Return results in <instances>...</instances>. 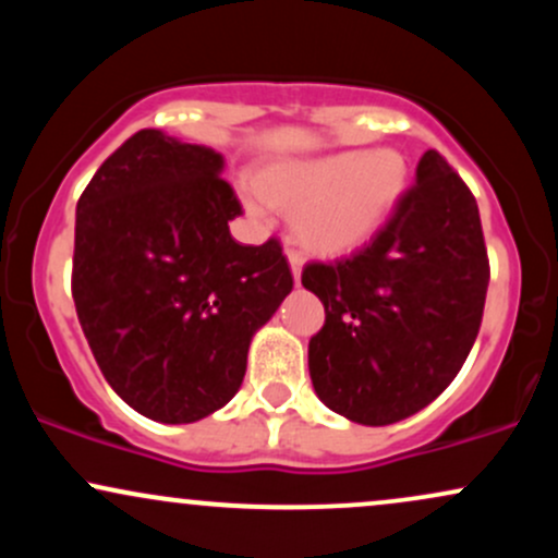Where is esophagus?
Segmentation results:
<instances>
[{"instance_id": "1", "label": "esophagus", "mask_w": 558, "mask_h": 558, "mask_svg": "<svg viewBox=\"0 0 558 558\" xmlns=\"http://www.w3.org/2000/svg\"><path fill=\"white\" fill-rule=\"evenodd\" d=\"M288 265H291L293 283L299 286V280H301V267H304V259H301V254L293 252V248H288Z\"/></svg>"}]
</instances>
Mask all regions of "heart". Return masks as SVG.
<instances>
[{
    "mask_svg": "<svg viewBox=\"0 0 558 558\" xmlns=\"http://www.w3.org/2000/svg\"><path fill=\"white\" fill-rule=\"evenodd\" d=\"M262 198L296 213V241L319 257H343L388 226L409 189V162L396 149L336 151L267 165Z\"/></svg>",
    "mask_w": 558,
    "mask_h": 558,
    "instance_id": "obj_1",
    "label": "heart"
}]
</instances>
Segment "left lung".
<instances>
[{"instance_id":"left-lung-1","label":"left lung","mask_w":558,"mask_h":558,"mask_svg":"<svg viewBox=\"0 0 558 558\" xmlns=\"http://www.w3.org/2000/svg\"><path fill=\"white\" fill-rule=\"evenodd\" d=\"M414 181L362 252L301 272L325 306L310 341L312 386L360 425H393L438 399L483 319L490 267L475 196L435 149Z\"/></svg>"}]
</instances>
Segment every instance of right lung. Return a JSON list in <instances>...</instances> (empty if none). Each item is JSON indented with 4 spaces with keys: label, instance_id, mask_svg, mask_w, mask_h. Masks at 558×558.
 <instances>
[{
    "label": "right lung",
    "instance_id": "obj_1",
    "mask_svg": "<svg viewBox=\"0 0 558 558\" xmlns=\"http://www.w3.org/2000/svg\"><path fill=\"white\" fill-rule=\"evenodd\" d=\"M226 159L144 128L110 155L75 209L73 301L114 393L189 425L239 393L254 332L291 293L280 243L241 246Z\"/></svg>",
    "mask_w": 558,
    "mask_h": 558
}]
</instances>
